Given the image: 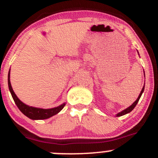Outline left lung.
<instances>
[{"instance_id": "8db88e82", "label": "left lung", "mask_w": 158, "mask_h": 158, "mask_svg": "<svg viewBox=\"0 0 158 158\" xmlns=\"http://www.w3.org/2000/svg\"><path fill=\"white\" fill-rule=\"evenodd\" d=\"M144 89H145V85H144V86H143V88H142V92H141L140 94H139V97H138L137 100H136V101H135V102H134L133 104H132V105L129 106V107H128V108L125 109V110H124L121 111L120 113H119V114H117V117H121V116H123V115H125V114H128V113L131 112V111H132V110H133L134 108H135V107L136 106V104H138V102H139V99H140L141 96H142V93H143V92H144Z\"/></svg>"}]
</instances>
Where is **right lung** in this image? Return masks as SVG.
<instances>
[{
    "label": "right lung",
    "instance_id": "right-lung-1",
    "mask_svg": "<svg viewBox=\"0 0 158 158\" xmlns=\"http://www.w3.org/2000/svg\"><path fill=\"white\" fill-rule=\"evenodd\" d=\"M8 86H9L10 92L11 93L13 101H14L15 104L19 109V110L23 113L24 115L29 117L31 119H45L50 118L52 116L58 114L60 111L66 105V104H61V105L58 106L57 107H54V108L51 109H42V108H37V107H33L28 106L23 103L22 101L19 100L17 97H16V94L13 92L12 86L10 84V71L8 73Z\"/></svg>",
    "mask_w": 158,
    "mask_h": 158
}]
</instances>
